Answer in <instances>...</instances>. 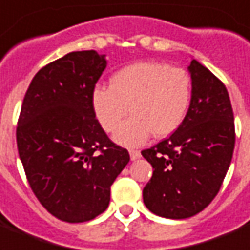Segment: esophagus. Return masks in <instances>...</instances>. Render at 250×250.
<instances>
[{"instance_id": "obj_1", "label": "esophagus", "mask_w": 250, "mask_h": 250, "mask_svg": "<svg viewBox=\"0 0 250 250\" xmlns=\"http://www.w3.org/2000/svg\"><path fill=\"white\" fill-rule=\"evenodd\" d=\"M129 153H130V158H132V161H136V160H138V158L141 157V153H140V150L130 149V150H129Z\"/></svg>"}]
</instances>
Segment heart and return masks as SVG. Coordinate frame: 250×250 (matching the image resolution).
<instances>
[{
    "label": "heart",
    "mask_w": 250,
    "mask_h": 250,
    "mask_svg": "<svg viewBox=\"0 0 250 250\" xmlns=\"http://www.w3.org/2000/svg\"><path fill=\"white\" fill-rule=\"evenodd\" d=\"M192 93V78L185 69L145 61L117 70L110 77V87H94L92 105L107 133L116 132L130 110L133 116L118 129L116 141L138 146L150 133L164 138L176 132L187 117Z\"/></svg>",
    "instance_id": "heart-1"
}]
</instances>
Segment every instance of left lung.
I'll list each match as a JSON object with an SVG mask.
<instances>
[{
    "instance_id": "8db88e82",
    "label": "left lung",
    "mask_w": 250,
    "mask_h": 250,
    "mask_svg": "<svg viewBox=\"0 0 250 250\" xmlns=\"http://www.w3.org/2000/svg\"><path fill=\"white\" fill-rule=\"evenodd\" d=\"M189 70L193 93L184 123L170 137L141 152L153 167L144 204L154 214L174 220L197 214L217 196L236 141L225 85L196 60Z\"/></svg>"
}]
</instances>
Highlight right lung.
<instances>
[{
  "mask_svg": "<svg viewBox=\"0 0 250 250\" xmlns=\"http://www.w3.org/2000/svg\"><path fill=\"white\" fill-rule=\"evenodd\" d=\"M105 67L94 50L67 53L38 70L23 97L18 154L33 193L61 221L85 222L105 212L110 187L130 160L93 110Z\"/></svg>",
  "mask_w": 250,
  "mask_h": 250,
  "instance_id": "right-lung-1",
  "label": "right lung"
}]
</instances>
